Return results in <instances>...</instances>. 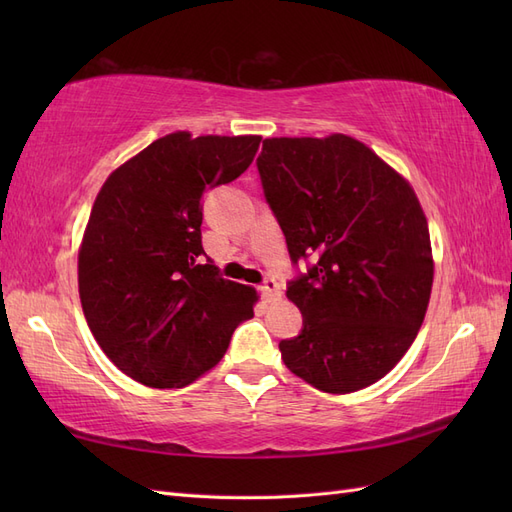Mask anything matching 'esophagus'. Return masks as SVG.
Masks as SVG:
<instances>
[{"label": "esophagus", "mask_w": 512, "mask_h": 512, "mask_svg": "<svg viewBox=\"0 0 512 512\" xmlns=\"http://www.w3.org/2000/svg\"><path fill=\"white\" fill-rule=\"evenodd\" d=\"M260 292H262V297L267 299V303H275V301L282 299V288L275 280H267L265 284L260 286Z\"/></svg>", "instance_id": "obj_1"}]
</instances>
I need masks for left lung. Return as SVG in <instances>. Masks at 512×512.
Segmentation results:
<instances>
[{
	"label": "left lung",
	"instance_id": "obj_1",
	"mask_svg": "<svg viewBox=\"0 0 512 512\" xmlns=\"http://www.w3.org/2000/svg\"><path fill=\"white\" fill-rule=\"evenodd\" d=\"M262 190L292 262L303 331L282 339L284 365L314 389L344 395L401 361L425 320L433 284L429 226L406 177L346 134L265 138Z\"/></svg>",
	"mask_w": 512,
	"mask_h": 512
}]
</instances>
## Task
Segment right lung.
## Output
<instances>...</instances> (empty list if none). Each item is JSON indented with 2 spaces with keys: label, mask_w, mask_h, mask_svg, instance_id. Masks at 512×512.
<instances>
[{
  "label": "right lung",
  "mask_w": 512,
  "mask_h": 512,
  "mask_svg": "<svg viewBox=\"0 0 512 512\" xmlns=\"http://www.w3.org/2000/svg\"><path fill=\"white\" fill-rule=\"evenodd\" d=\"M262 136L173 132L117 166L79 247V294L98 346L151 389H181L224 356L258 292L203 265L200 198L252 164Z\"/></svg>",
  "instance_id": "add662e5"
}]
</instances>
